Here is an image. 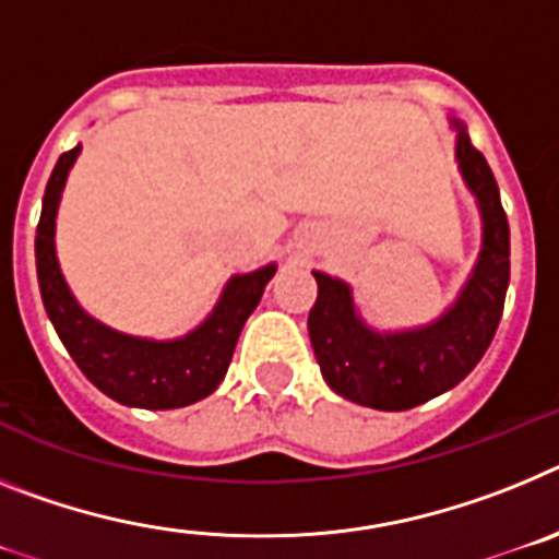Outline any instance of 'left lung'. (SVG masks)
<instances>
[{
    "mask_svg": "<svg viewBox=\"0 0 559 559\" xmlns=\"http://www.w3.org/2000/svg\"><path fill=\"white\" fill-rule=\"evenodd\" d=\"M459 163L484 213V250L459 304L419 332L377 334L362 326L343 281L314 273L309 337L332 391L377 411H407L459 385L484 357L509 286V222L484 154L459 132Z\"/></svg>",
    "mask_w": 559,
    "mask_h": 559,
    "instance_id": "1",
    "label": "left lung"
}]
</instances>
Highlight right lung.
Wrapping results in <instances>:
<instances>
[{
  "label": "right lung",
  "instance_id": "obj_1",
  "mask_svg": "<svg viewBox=\"0 0 559 559\" xmlns=\"http://www.w3.org/2000/svg\"><path fill=\"white\" fill-rule=\"evenodd\" d=\"M78 152L81 145L58 157L45 188V205L36 227L38 289L58 337L86 380L120 405L168 411L205 400L225 380L236 340L252 309L259 307L261 293L266 281L275 275V266L270 264L250 275H236L211 318L182 340L152 343L100 326L70 295L52 247L58 199Z\"/></svg>",
  "mask_w": 559,
  "mask_h": 559
}]
</instances>
